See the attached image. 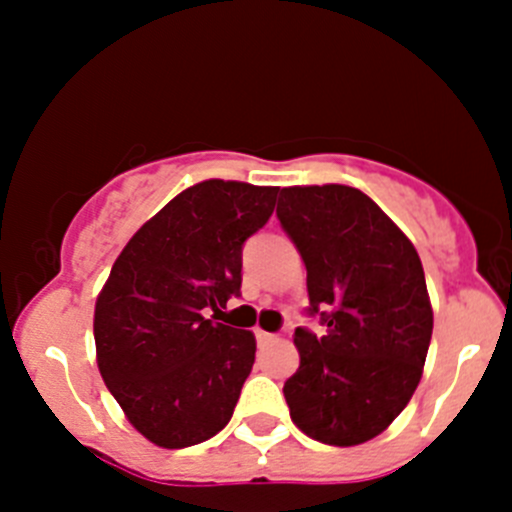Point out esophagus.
Instances as JSON below:
<instances>
[{
  "mask_svg": "<svg viewBox=\"0 0 512 512\" xmlns=\"http://www.w3.org/2000/svg\"><path fill=\"white\" fill-rule=\"evenodd\" d=\"M255 337H257V344H270V342H275V334H270V332H262V329H255Z\"/></svg>",
  "mask_w": 512,
  "mask_h": 512,
  "instance_id": "1",
  "label": "esophagus"
}]
</instances>
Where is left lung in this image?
Listing matches in <instances>:
<instances>
[{"mask_svg": "<svg viewBox=\"0 0 512 512\" xmlns=\"http://www.w3.org/2000/svg\"><path fill=\"white\" fill-rule=\"evenodd\" d=\"M277 218L307 267L309 317L299 369L285 381L299 431L329 446L379 436L414 396L433 332L421 260L409 237L349 185L282 188Z\"/></svg>", "mask_w": 512, "mask_h": 512, "instance_id": "8db88e82", "label": "left lung"}]
</instances>
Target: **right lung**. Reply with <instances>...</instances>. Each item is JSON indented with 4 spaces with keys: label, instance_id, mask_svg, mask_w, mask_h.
Wrapping results in <instances>:
<instances>
[{
    "label": "right lung",
    "instance_id": "right-lung-1",
    "mask_svg": "<svg viewBox=\"0 0 512 512\" xmlns=\"http://www.w3.org/2000/svg\"><path fill=\"white\" fill-rule=\"evenodd\" d=\"M280 188L203 180L128 240L96 299L94 339L108 391L138 433L188 448L223 431L255 364L247 329L207 319L242 285V247Z\"/></svg>",
    "mask_w": 512,
    "mask_h": 512
}]
</instances>
